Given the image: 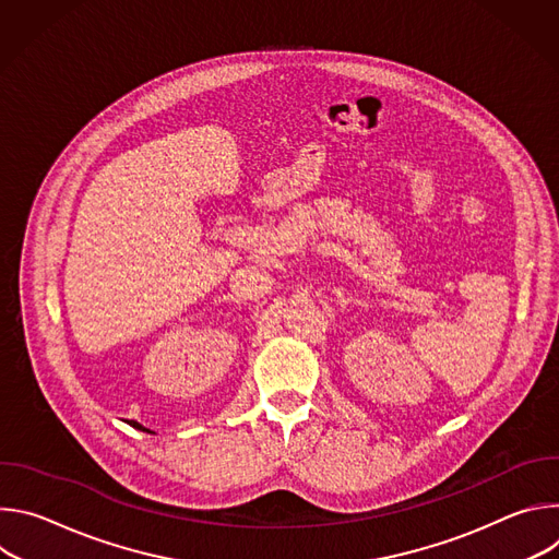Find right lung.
I'll return each instance as SVG.
<instances>
[{"mask_svg": "<svg viewBox=\"0 0 559 559\" xmlns=\"http://www.w3.org/2000/svg\"><path fill=\"white\" fill-rule=\"evenodd\" d=\"M134 427H136V429H143V427H141V425H136V423H134Z\"/></svg>", "mask_w": 559, "mask_h": 559, "instance_id": "add662e5", "label": "right lung"}]
</instances>
